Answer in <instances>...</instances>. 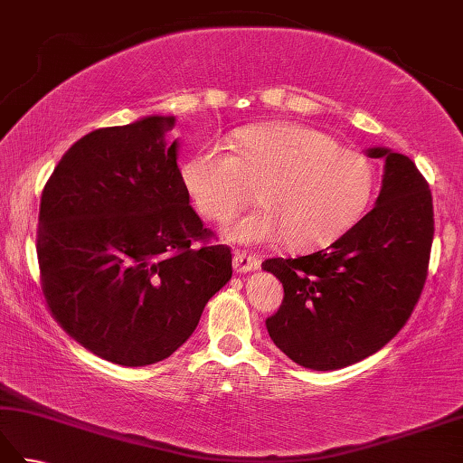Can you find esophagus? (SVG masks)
<instances>
[{
	"label": "esophagus",
	"instance_id": "obj_1",
	"mask_svg": "<svg viewBox=\"0 0 463 463\" xmlns=\"http://www.w3.org/2000/svg\"><path fill=\"white\" fill-rule=\"evenodd\" d=\"M260 264V257L259 254H252L247 250H234V257H232V269L237 274H244V272H252L257 270Z\"/></svg>",
	"mask_w": 463,
	"mask_h": 463
}]
</instances>
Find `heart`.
I'll use <instances>...</instances> for the list:
<instances>
[{"label": "heart", "mask_w": 463, "mask_h": 463, "mask_svg": "<svg viewBox=\"0 0 463 463\" xmlns=\"http://www.w3.org/2000/svg\"><path fill=\"white\" fill-rule=\"evenodd\" d=\"M231 153L206 145L181 165V181L206 221L224 222L254 199L262 203L226 226V237L260 244L287 239L314 250L352 231L376 194V166L362 151L298 123L252 125L232 135Z\"/></svg>", "instance_id": "b5f03b06"}]
</instances>
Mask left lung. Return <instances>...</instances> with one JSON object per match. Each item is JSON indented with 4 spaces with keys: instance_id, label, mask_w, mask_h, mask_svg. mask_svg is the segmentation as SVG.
I'll use <instances>...</instances> for the list:
<instances>
[{
    "instance_id": "left-lung-1",
    "label": "left lung",
    "mask_w": 463,
    "mask_h": 463,
    "mask_svg": "<svg viewBox=\"0 0 463 463\" xmlns=\"http://www.w3.org/2000/svg\"><path fill=\"white\" fill-rule=\"evenodd\" d=\"M376 206L324 250L262 264L284 287L267 320L272 342L310 370H338L372 356L404 328L428 279L434 204L414 161L382 146Z\"/></svg>"
}]
</instances>
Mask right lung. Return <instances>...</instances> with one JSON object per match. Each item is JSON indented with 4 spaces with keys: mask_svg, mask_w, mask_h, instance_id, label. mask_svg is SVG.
Returning <instances> with one entry per match:
<instances>
[{
    "mask_svg": "<svg viewBox=\"0 0 463 463\" xmlns=\"http://www.w3.org/2000/svg\"><path fill=\"white\" fill-rule=\"evenodd\" d=\"M175 117L103 127L69 146L43 186L39 280L49 312L83 348L119 366L183 346L232 277L189 204L165 143Z\"/></svg>",
    "mask_w": 463,
    "mask_h": 463,
    "instance_id": "add662e5",
    "label": "right lung"
}]
</instances>
